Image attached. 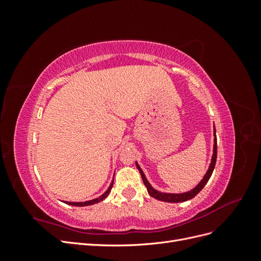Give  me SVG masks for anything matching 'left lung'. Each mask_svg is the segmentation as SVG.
<instances>
[{
  "label": "left lung",
  "instance_id": "left-lung-1",
  "mask_svg": "<svg viewBox=\"0 0 261 261\" xmlns=\"http://www.w3.org/2000/svg\"><path fill=\"white\" fill-rule=\"evenodd\" d=\"M213 136H215V139H213V143H215V144H213V154H212V158H211V163L209 165V169H208L206 174H204L203 178L199 181V184L197 185L195 188H193L192 191H189V192H186V193H183V194H170V193L158 192L156 189H154L151 185H150V183H149L148 179L146 178V176L144 174L143 170H141V168L139 167L138 163L136 162V167H137V169L140 172L141 178H143L144 184L147 187L148 194L151 196V197H153V198L158 199V200L167 201V202H183V201H186V200H189V199L194 198V197L197 194H198L201 191V189L204 187V185L207 184V181L211 177L213 169H215V167H216V161H217V135H216V128L213 129Z\"/></svg>",
  "mask_w": 261,
  "mask_h": 261
}]
</instances>
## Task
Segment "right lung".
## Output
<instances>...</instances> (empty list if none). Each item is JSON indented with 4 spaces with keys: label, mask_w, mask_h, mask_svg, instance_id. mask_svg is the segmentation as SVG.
Masks as SVG:
<instances>
[{
    "label": "right lung",
    "mask_w": 261,
    "mask_h": 261,
    "mask_svg": "<svg viewBox=\"0 0 261 261\" xmlns=\"http://www.w3.org/2000/svg\"><path fill=\"white\" fill-rule=\"evenodd\" d=\"M113 181H114V178L112 180L111 185L109 186V188L107 189V192L105 194H102L100 197H98V198L96 199H92V200H88V201H84V202H73V201H65V203L67 204H70V206H75V207H85V206H90V204H93V203H97V202H100L103 200L105 198H107L108 195L110 194V192H111V189L113 187Z\"/></svg>",
    "instance_id": "right-lung-1"
}]
</instances>
